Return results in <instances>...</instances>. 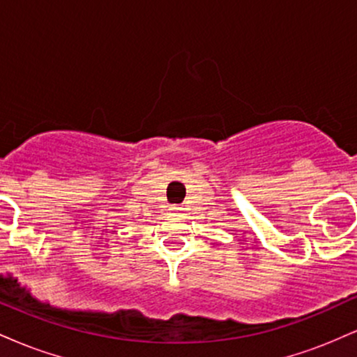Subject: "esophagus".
I'll return each instance as SVG.
<instances>
[{
	"instance_id": "1",
	"label": "esophagus",
	"mask_w": 357,
	"mask_h": 357,
	"mask_svg": "<svg viewBox=\"0 0 357 357\" xmlns=\"http://www.w3.org/2000/svg\"><path fill=\"white\" fill-rule=\"evenodd\" d=\"M173 210H181V208H173Z\"/></svg>"
}]
</instances>
